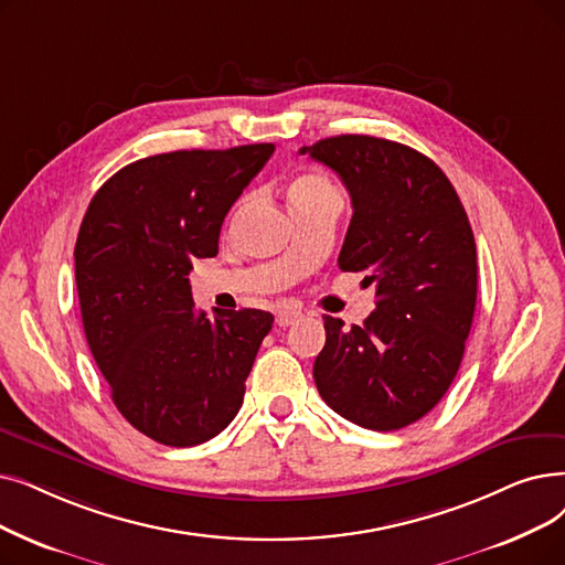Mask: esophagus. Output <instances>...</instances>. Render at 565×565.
<instances>
[{
  "label": "esophagus",
  "instance_id": "34e87169",
  "mask_svg": "<svg viewBox=\"0 0 565 565\" xmlns=\"http://www.w3.org/2000/svg\"><path fill=\"white\" fill-rule=\"evenodd\" d=\"M298 318H302V311L298 307H281L277 311V326L279 328H288L298 321Z\"/></svg>",
  "mask_w": 565,
  "mask_h": 565
}]
</instances>
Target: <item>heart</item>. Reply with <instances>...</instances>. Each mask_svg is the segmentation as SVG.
<instances>
[{
  "mask_svg": "<svg viewBox=\"0 0 565 565\" xmlns=\"http://www.w3.org/2000/svg\"><path fill=\"white\" fill-rule=\"evenodd\" d=\"M332 193H337V189L323 173H318V170H302V173H298L288 184V201L292 207L318 201L323 199V195Z\"/></svg>",
  "mask_w": 565,
  "mask_h": 565,
  "instance_id": "1",
  "label": "heart"
}]
</instances>
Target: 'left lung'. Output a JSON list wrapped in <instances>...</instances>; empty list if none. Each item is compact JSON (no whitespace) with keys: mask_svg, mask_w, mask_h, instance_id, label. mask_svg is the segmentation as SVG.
<instances>
[{"mask_svg":"<svg viewBox=\"0 0 565 565\" xmlns=\"http://www.w3.org/2000/svg\"><path fill=\"white\" fill-rule=\"evenodd\" d=\"M300 154L330 166L349 189L339 269L376 286L362 326L326 316L316 387L341 418L402 429L440 402L461 364L478 296L469 216L444 170L402 142L347 134Z\"/></svg>","mask_w":565,"mask_h":565,"instance_id":"obj_1","label":"left lung"}]
</instances>
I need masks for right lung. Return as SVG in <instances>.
<instances>
[{"instance_id":"1","label":"right lung","mask_w":565,"mask_h":565,"mask_svg":"<svg viewBox=\"0 0 565 565\" xmlns=\"http://www.w3.org/2000/svg\"><path fill=\"white\" fill-rule=\"evenodd\" d=\"M273 142L178 150L125 166L96 191L76 239L89 351L117 411L170 448L205 444L237 415L260 341V309L195 311L191 260L218 252L222 224Z\"/></svg>"}]
</instances>
